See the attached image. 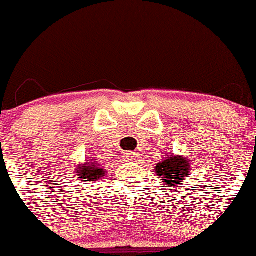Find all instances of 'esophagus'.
I'll return each mask as SVG.
<instances>
[{"label":"esophagus","instance_id":"esophagus-1","mask_svg":"<svg viewBox=\"0 0 256 256\" xmlns=\"http://www.w3.org/2000/svg\"><path fill=\"white\" fill-rule=\"evenodd\" d=\"M136 155H137V154L132 152V151H126V152H123L122 158H123L124 160H133L136 158Z\"/></svg>","mask_w":256,"mask_h":256}]
</instances>
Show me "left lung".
I'll return each mask as SVG.
<instances>
[{"label":"left lung","instance_id":"1","mask_svg":"<svg viewBox=\"0 0 256 256\" xmlns=\"http://www.w3.org/2000/svg\"><path fill=\"white\" fill-rule=\"evenodd\" d=\"M155 170L168 186L180 184L188 176L190 162L182 156H170L156 165Z\"/></svg>","mask_w":256,"mask_h":256}]
</instances>
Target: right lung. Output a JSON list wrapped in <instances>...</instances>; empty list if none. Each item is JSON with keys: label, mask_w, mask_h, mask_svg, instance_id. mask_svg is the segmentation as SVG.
<instances>
[{"label": "right lung", "mask_w": 256, "mask_h": 256, "mask_svg": "<svg viewBox=\"0 0 256 256\" xmlns=\"http://www.w3.org/2000/svg\"><path fill=\"white\" fill-rule=\"evenodd\" d=\"M76 176L80 180H87V182H94L100 177L104 176V169L100 168V165H97L96 162H88V165H83L76 172Z\"/></svg>", "instance_id": "add662e5"}]
</instances>
